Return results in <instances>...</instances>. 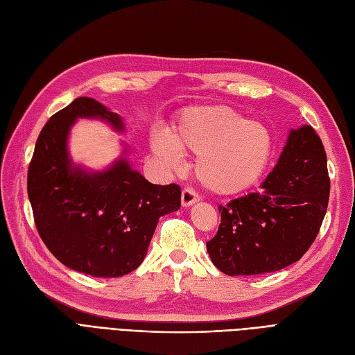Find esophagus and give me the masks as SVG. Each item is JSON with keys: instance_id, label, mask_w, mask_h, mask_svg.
I'll use <instances>...</instances> for the list:
<instances>
[{"instance_id": "esophagus-1", "label": "esophagus", "mask_w": 355, "mask_h": 355, "mask_svg": "<svg viewBox=\"0 0 355 355\" xmlns=\"http://www.w3.org/2000/svg\"><path fill=\"white\" fill-rule=\"evenodd\" d=\"M180 201H182V206L184 207H189L192 206V204H196L200 201V197L196 191H192L189 188H185L184 191H182V197H180Z\"/></svg>"}]
</instances>
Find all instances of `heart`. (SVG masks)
Segmentation results:
<instances>
[{"instance_id": "1", "label": "heart", "mask_w": 355, "mask_h": 355, "mask_svg": "<svg viewBox=\"0 0 355 355\" xmlns=\"http://www.w3.org/2000/svg\"><path fill=\"white\" fill-rule=\"evenodd\" d=\"M151 149L167 170L179 171L182 154L197 155L194 173L218 196L249 189L261 178L272 153V135L265 124L247 121L227 106H198L184 112L167 133L151 136Z\"/></svg>"}]
</instances>
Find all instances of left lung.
<instances>
[{"label":"left lung","instance_id":"1","mask_svg":"<svg viewBox=\"0 0 355 355\" xmlns=\"http://www.w3.org/2000/svg\"><path fill=\"white\" fill-rule=\"evenodd\" d=\"M329 192L323 142L308 124L292 128L261 189L219 207L218 234L206 243L213 265L234 277L297 262L323 223Z\"/></svg>","mask_w":355,"mask_h":355}]
</instances>
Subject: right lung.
<instances>
[{"label": "right lung", "mask_w": 355, "mask_h": 355, "mask_svg": "<svg viewBox=\"0 0 355 355\" xmlns=\"http://www.w3.org/2000/svg\"><path fill=\"white\" fill-rule=\"evenodd\" d=\"M80 118L125 132L120 115L77 98L42 127L28 170V197L40 237L58 261L92 277H123L144 262L158 219L179 210L180 188L148 182L132 167L124 145L103 170L75 164L68 141Z\"/></svg>", "instance_id": "obj_1"}]
</instances>
